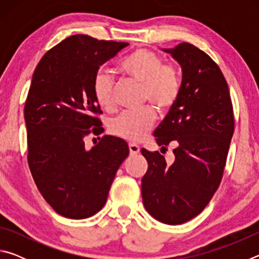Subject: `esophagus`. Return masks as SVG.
Here are the masks:
<instances>
[{
  "label": "esophagus",
  "mask_w": 259,
  "mask_h": 259,
  "mask_svg": "<svg viewBox=\"0 0 259 259\" xmlns=\"http://www.w3.org/2000/svg\"><path fill=\"white\" fill-rule=\"evenodd\" d=\"M129 150H130V154L131 155H136V154H138L139 153V151H140V148H139V146L137 145V144H129Z\"/></svg>",
  "instance_id": "esophagus-1"
}]
</instances>
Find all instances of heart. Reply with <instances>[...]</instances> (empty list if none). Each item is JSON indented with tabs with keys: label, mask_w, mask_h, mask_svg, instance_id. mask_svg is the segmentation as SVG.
Here are the masks:
<instances>
[{
	"label": "heart",
	"mask_w": 259,
	"mask_h": 259,
	"mask_svg": "<svg viewBox=\"0 0 259 259\" xmlns=\"http://www.w3.org/2000/svg\"><path fill=\"white\" fill-rule=\"evenodd\" d=\"M120 71L143 85L144 103H150L164 112L174 106L181 93V76L171 64H164L155 52L139 49L121 61ZM96 102L104 109L113 106L114 81L105 71L96 73L93 82ZM155 111L146 106L139 111L121 113L111 123V131L130 142H139L148 134L155 122Z\"/></svg>",
	"instance_id": "b5f03b06"
}]
</instances>
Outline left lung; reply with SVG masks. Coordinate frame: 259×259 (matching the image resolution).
I'll use <instances>...</instances> for the list:
<instances>
[{
    "label": "left lung",
    "mask_w": 259,
    "mask_h": 259,
    "mask_svg": "<svg viewBox=\"0 0 259 259\" xmlns=\"http://www.w3.org/2000/svg\"><path fill=\"white\" fill-rule=\"evenodd\" d=\"M171 55L182 67L177 102L154 131L159 146L174 144L175 161L142 148L148 169L142 179L144 207L157 221L183 224L202 211L221 184L234 131L229 85L217 64L183 42Z\"/></svg>",
    "instance_id": "left-lung-1"
}]
</instances>
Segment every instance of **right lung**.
<instances>
[{"instance_id":"1","label":"right lung","mask_w":259,"mask_h":259,"mask_svg":"<svg viewBox=\"0 0 259 259\" xmlns=\"http://www.w3.org/2000/svg\"><path fill=\"white\" fill-rule=\"evenodd\" d=\"M129 43L88 35L65 38L42 57L25 103L28 165L38 191L67 218L94 216L106 203L117 169L129 155L123 139L104 136L87 150L84 137L103 133L93 93L99 67Z\"/></svg>"}]
</instances>
